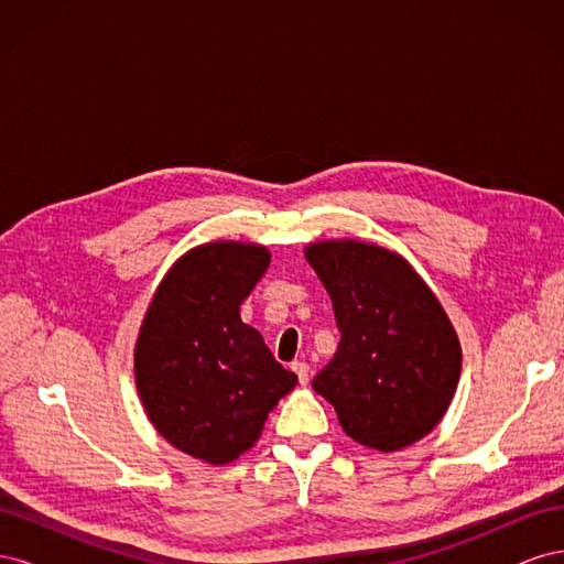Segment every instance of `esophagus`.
I'll return each instance as SVG.
<instances>
[{
    "label": "esophagus",
    "mask_w": 564,
    "mask_h": 564,
    "mask_svg": "<svg viewBox=\"0 0 564 564\" xmlns=\"http://www.w3.org/2000/svg\"><path fill=\"white\" fill-rule=\"evenodd\" d=\"M292 369L296 371V377H299V383H301V386L308 383V377H311V367H308V365L296 360V362H292Z\"/></svg>",
    "instance_id": "esophagus-1"
}]
</instances>
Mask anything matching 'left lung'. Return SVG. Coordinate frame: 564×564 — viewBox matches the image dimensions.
<instances>
[{
  "label": "left lung",
  "instance_id": "obj_1",
  "mask_svg": "<svg viewBox=\"0 0 564 564\" xmlns=\"http://www.w3.org/2000/svg\"><path fill=\"white\" fill-rule=\"evenodd\" d=\"M334 305L340 340L313 379L340 429L398 452L445 416L460 377V344L431 286L400 253L357 240L305 247Z\"/></svg>",
  "mask_w": 564,
  "mask_h": 564
}]
</instances>
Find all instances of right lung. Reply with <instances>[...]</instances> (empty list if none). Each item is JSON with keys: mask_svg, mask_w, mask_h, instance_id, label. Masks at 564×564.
<instances>
[{"mask_svg": "<svg viewBox=\"0 0 564 564\" xmlns=\"http://www.w3.org/2000/svg\"><path fill=\"white\" fill-rule=\"evenodd\" d=\"M261 245L209 242L183 253L152 296L133 350L135 388L158 433L204 464H230L261 437L299 379L240 317L263 278Z\"/></svg>", "mask_w": 564, "mask_h": 564, "instance_id": "obj_1", "label": "right lung"}]
</instances>
